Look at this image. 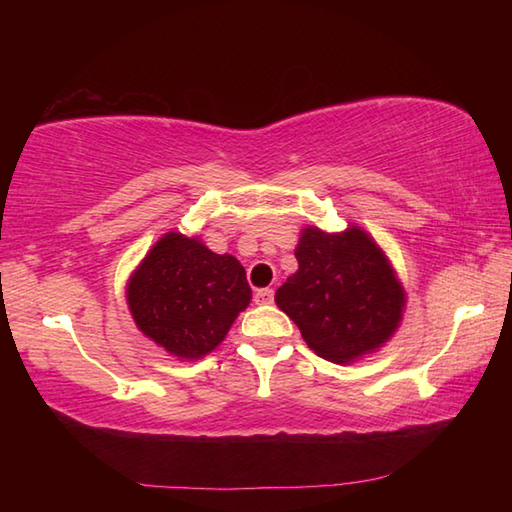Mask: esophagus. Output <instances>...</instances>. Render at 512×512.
<instances>
[{
	"label": "esophagus",
	"mask_w": 512,
	"mask_h": 512,
	"mask_svg": "<svg viewBox=\"0 0 512 512\" xmlns=\"http://www.w3.org/2000/svg\"><path fill=\"white\" fill-rule=\"evenodd\" d=\"M273 297H275L273 288H262L255 292V303L257 306H266V303H273Z\"/></svg>",
	"instance_id": "1"
}]
</instances>
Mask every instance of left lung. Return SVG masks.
<instances>
[{
    "label": "left lung",
    "mask_w": 512,
    "mask_h": 512,
    "mask_svg": "<svg viewBox=\"0 0 512 512\" xmlns=\"http://www.w3.org/2000/svg\"><path fill=\"white\" fill-rule=\"evenodd\" d=\"M299 270L275 292L314 354L352 363L391 339L402 319L405 290L383 250L358 226L301 231Z\"/></svg>",
    "instance_id": "1"
}]
</instances>
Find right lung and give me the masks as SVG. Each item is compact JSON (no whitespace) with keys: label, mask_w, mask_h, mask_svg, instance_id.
<instances>
[{"label":"right lung","mask_w":512,"mask_h":512,"mask_svg":"<svg viewBox=\"0 0 512 512\" xmlns=\"http://www.w3.org/2000/svg\"><path fill=\"white\" fill-rule=\"evenodd\" d=\"M250 297L246 270L233 255L176 231L151 246L127 284L138 330L180 361L213 352Z\"/></svg>","instance_id":"add662e5"}]
</instances>
